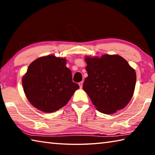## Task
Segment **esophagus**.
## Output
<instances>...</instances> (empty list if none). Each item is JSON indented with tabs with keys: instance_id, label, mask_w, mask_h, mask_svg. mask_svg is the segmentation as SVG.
<instances>
[{
	"instance_id": "obj_1",
	"label": "esophagus",
	"mask_w": 155,
	"mask_h": 155,
	"mask_svg": "<svg viewBox=\"0 0 155 155\" xmlns=\"http://www.w3.org/2000/svg\"><path fill=\"white\" fill-rule=\"evenodd\" d=\"M78 85H79V87L81 89L83 87V82H80L79 83H78Z\"/></svg>"
}]
</instances>
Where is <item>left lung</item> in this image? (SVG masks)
<instances>
[{
  "mask_svg": "<svg viewBox=\"0 0 155 155\" xmlns=\"http://www.w3.org/2000/svg\"><path fill=\"white\" fill-rule=\"evenodd\" d=\"M85 78L83 88L98 111L112 114L124 109L134 93L136 73L117 54L85 57Z\"/></svg>",
  "mask_w": 155,
  "mask_h": 155,
  "instance_id": "8db88e82",
  "label": "left lung"
}]
</instances>
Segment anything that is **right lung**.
Segmentation results:
<instances>
[{
  "instance_id": "1",
  "label": "right lung",
  "mask_w": 155,
  "mask_h": 155,
  "mask_svg": "<svg viewBox=\"0 0 155 155\" xmlns=\"http://www.w3.org/2000/svg\"><path fill=\"white\" fill-rule=\"evenodd\" d=\"M65 65V59L50 54L28 65L22 77V86L28 101L35 108L45 113L56 111L79 88L72 81L71 70Z\"/></svg>"
}]
</instances>
